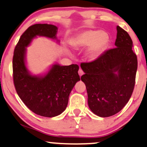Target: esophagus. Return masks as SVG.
<instances>
[{
	"label": "esophagus",
	"instance_id": "34e87169",
	"mask_svg": "<svg viewBox=\"0 0 147 147\" xmlns=\"http://www.w3.org/2000/svg\"><path fill=\"white\" fill-rule=\"evenodd\" d=\"M79 72V75L80 77H81V76H82L83 74H84V72L83 71L82 69H79V72Z\"/></svg>",
	"mask_w": 147,
	"mask_h": 147
}]
</instances>
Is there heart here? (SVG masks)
Masks as SVG:
<instances>
[{"mask_svg":"<svg viewBox=\"0 0 147 147\" xmlns=\"http://www.w3.org/2000/svg\"><path fill=\"white\" fill-rule=\"evenodd\" d=\"M109 41V36L103 31L89 30L76 36L73 45L77 47H83L90 45L88 56L90 59H95L105 49Z\"/></svg>","mask_w":147,"mask_h":147,"instance_id":"1","label":"heart"}]
</instances>
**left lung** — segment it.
I'll return each instance as SVG.
<instances>
[{"instance_id":"1","label":"left lung","mask_w":147,"mask_h":147,"mask_svg":"<svg viewBox=\"0 0 147 147\" xmlns=\"http://www.w3.org/2000/svg\"><path fill=\"white\" fill-rule=\"evenodd\" d=\"M117 30L115 47L92 62L81 64L85 72L81 79L86 86L89 107L101 117L119 112L129 101L135 85L138 60L133 42L119 26Z\"/></svg>"}]
</instances>
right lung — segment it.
<instances>
[{
	"mask_svg": "<svg viewBox=\"0 0 147 147\" xmlns=\"http://www.w3.org/2000/svg\"><path fill=\"white\" fill-rule=\"evenodd\" d=\"M57 30L55 26L47 24L30 26L20 36L13 57V79L17 94L30 110L46 117H53L64 112L70 93L80 81L77 64H55L42 77L31 75L26 67V47L32 38L43 36L54 39Z\"/></svg>",
	"mask_w": 147,
	"mask_h": 147,
	"instance_id": "1",
	"label": "right lung"
}]
</instances>
